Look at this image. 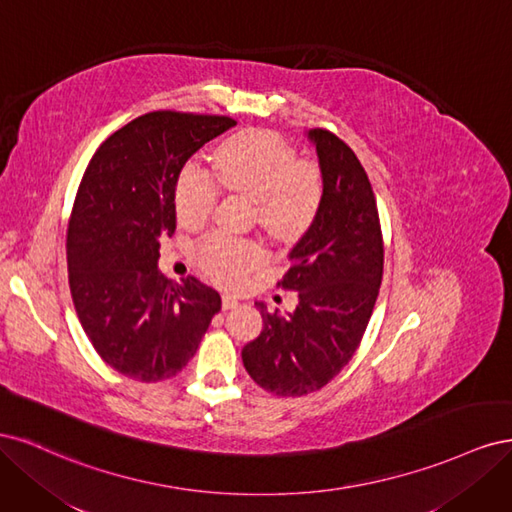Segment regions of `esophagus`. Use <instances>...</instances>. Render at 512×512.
<instances>
[{"mask_svg":"<svg viewBox=\"0 0 512 512\" xmlns=\"http://www.w3.org/2000/svg\"><path fill=\"white\" fill-rule=\"evenodd\" d=\"M239 305V297H235V294H224L222 297V307L224 309H232V307H237Z\"/></svg>","mask_w":512,"mask_h":512,"instance_id":"1","label":"esophagus"}]
</instances>
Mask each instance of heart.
<instances>
[{"label": "heart", "mask_w": 512, "mask_h": 512, "mask_svg": "<svg viewBox=\"0 0 512 512\" xmlns=\"http://www.w3.org/2000/svg\"><path fill=\"white\" fill-rule=\"evenodd\" d=\"M213 170L224 190L256 203L260 226L273 237L292 239L314 222L322 203V175L312 162L297 160L280 136L252 130L228 138L213 153ZM207 170L188 166L175 192L177 220L200 226L209 220L220 198V186ZM196 260L207 275L235 284L262 260L260 247L213 232L196 245Z\"/></svg>", "instance_id": "heart-1"}]
</instances>
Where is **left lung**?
Here are the masks:
<instances>
[{
	"mask_svg": "<svg viewBox=\"0 0 512 512\" xmlns=\"http://www.w3.org/2000/svg\"><path fill=\"white\" fill-rule=\"evenodd\" d=\"M322 203L290 252L277 286L299 294L288 316L260 307L262 327L241 350L252 380L277 397L320 391L359 348L374 312L384 267V243L374 190L363 164L337 134L316 128Z\"/></svg>",
	"mask_w": 512,
	"mask_h": 512,
	"instance_id": "8db88e82",
	"label": "left lung"
}]
</instances>
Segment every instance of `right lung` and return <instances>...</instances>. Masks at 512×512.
<instances>
[{
  "label": "right lung",
  "instance_id": "right-lung-1",
  "mask_svg": "<svg viewBox=\"0 0 512 512\" xmlns=\"http://www.w3.org/2000/svg\"><path fill=\"white\" fill-rule=\"evenodd\" d=\"M237 126L224 115L153 111L113 132L89 160L70 213L66 256L76 316L100 359L138 382L177 376L222 299L196 277L158 271L175 232V185L190 156Z\"/></svg>",
  "mask_w": 512,
  "mask_h": 512
}]
</instances>
